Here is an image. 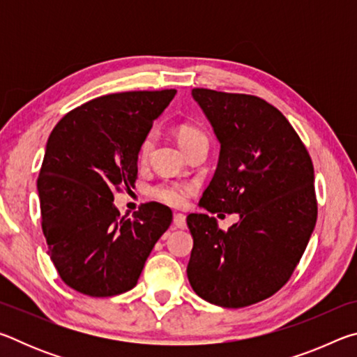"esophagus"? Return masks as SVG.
I'll list each match as a JSON object with an SVG mask.
<instances>
[{
	"label": "esophagus",
	"instance_id": "34e87169",
	"mask_svg": "<svg viewBox=\"0 0 357 357\" xmlns=\"http://www.w3.org/2000/svg\"><path fill=\"white\" fill-rule=\"evenodd\" d=\"M173 223L176 228H185V215L184 214H174L173 215Z\"/></svg>",
	"mask_w": 357,
	"mask_h": 357
}]
</instances>
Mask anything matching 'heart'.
I'll use <instances>...</instances> for the list:
<instances>
[{
	"label": "heart",
	"mask_w": 357,
	"mask_h": 357,
	"mask_svg": "<svg viewBox=\"0 0 357 357\" xmlns=\"http://www.w3.org/2000/svg\"><path fill=\"white\" fill-rule=\"evenodd\" d=\"M178 140L181 146L184 149L189 148L192 143L198 140H206V135L202 129L195 128V126L190 124H183L178 128ZM154 144V134L149 132V134L143 138L140 143V148H138V157L140 159H146L148 154L151 153ZM192 192V187L183 184V183H174V181H160V183L154 184L149 189V197L154 198L155 202H160L167 204V206L172 208H181L187 203V197Z\"/></svg>",
	"instance_id": "1"
}]
</instances>
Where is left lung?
I'll return each instance as SVG.
<instances>
[{
	"instance_id": "left-lung-1",
	"label": "left lung",
	"mask_w": 357,
	"mask_h": 357,
	"mask_svg": "<svg viewBox=\"0 0 357 357\" xmlns=\"http://www.w3.org/2000/svg\"><path fill=\"white\" fill-rule=\"evenodd\" d=\"M220 142L200 206L239 214L227 231L214 217L189 214L193 249L187 277L200 298L239 309L268 299L294 273L317 223L315 174L293 126L261 98L192 89Z\"/></svg>"
}]
</instances>
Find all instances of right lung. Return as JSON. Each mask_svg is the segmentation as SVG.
I'll return each mask as SVG.
<instances>
[{
    "label": "right lung",
    "mask_w": 357,
    "mask_h": 357,
    "mask_svg": "<svg viewBox=\"0 0 357 357\" xmlns=\"http://www.w3.org/2000/svg\"><path fill=\"white\" fill-rule=\"evenodd\" d=\"M176 89L100 96L70 110L48 137L38 178L42 231L59 277L75 291L107 298L137 285L170 227L164 204L121 217L113 192L134 187L138 148Z\"/></svg>",
    "instance_id": "obj_1"
}]
</instances>
